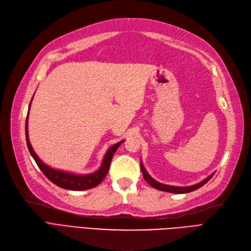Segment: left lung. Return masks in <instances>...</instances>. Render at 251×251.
<instances>
[{"label":"left lung","instance_id":"obj_1","mask_svg":"<svg viewBox=\"0 0 251 251\" xmlns=\"http://www.w3.org/2000/svg\"><path fill=\"white\" fill-rule=\"evenodd\" d=\"M141 169H142V173H143V176H144L145 180H146L151 185V187H153V188L156 189V190H159V191L169 192V193H173V194H184V193H190V192L195 191V190L201 188L202 185H204L209 179L212 178L213 175L215 174V172H214L209 176H207L206 178H204L203 180H201L200 182H198L196 184L189 185V187H176V185H169V184L158 182L154 178H152V177L149 175V173L147 172V170L145 169L142 159H141Z\"/></svg>","mask_w":251,"mask_h":251}]
</instances>
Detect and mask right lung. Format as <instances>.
<instances>
[{"label":"right lung","instance_id":"right-lung-1","mask_svg":"<svg viewBox=\"0 0 251 251\" xmlns=\"http://www.w3.org/2000/svg\"><path fill=\"white\" fill-rule=\"evenodd\" d=\"M32 99H33V97H32ZM32 99H31V102H32ZM31 102L29 104L28 114H27V119H26V127H25L26 142H27V146H28L30 154L32 155V157L34 158L38 168L42 170V172L48 177V179L51 180L54 184L58 185L59 188H62V189L71 190V191H84V190H88V189L97 187V185H98L105 178V176H106L108 170H109L110 163H111V158H112V156H114V154L116 153L120 145L124 142V140L115 144V145H112L111 147H109L107 149L106 153H105V155L103 157L100 168L93 173L76 174V173H72L69 171H63V170H59V169H54L50 166H48L47 164H45L44 161L38 157L34 149L31 146V143L29 140V132H28V117H29Z\"/></svg>","mask_w":251,"mask_h":251}]
</instances>
